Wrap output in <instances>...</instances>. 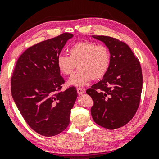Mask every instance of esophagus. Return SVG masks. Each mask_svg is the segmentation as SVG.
<instances>
[{"mask_svg":"<svg viewBox=\"0 0 159 159\" xmlns=\"http://www.w3.org/2000/svg\"><path fill=\"white\" fill-rule=\"evenodd\" d=\"M77 93L79 95H82L84 93V90L82 88H78L77 89Z\"/></svg>","mask_w":159,"mask_h":159,"instance_id":"1","label":"esophagus"}]
</instances>
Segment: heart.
<instances>
[{
  "mask_svg": "<svg viewBox=\"0 0 159 159\" xmlns=\"http://www.w3.org/2000/svg\"><path fill=\"white\" fill-rule=\"evenodd\" d=\"M69 56L59 55L56 59L58 69L63 75H70L78 63V71L68 80L70 85L81 87L92 79L103 77L109 69L111 55L103 45L88 41L77 43L69 50Z\"/></svg>",
  "mask_w": 159,
  "mask_h": 159,
  "instance_id": "1",
  "label": "heart"
}]
</instances>
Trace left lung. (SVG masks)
<instances>
[{
  "mask_svg": "<svg viewBox=\"0 0 159 159\" xmlns=\"http://www.w3.org/2000/svg\"><path fill=\"white\" fill-rule=\"evenodd\" d=\"M109 50V69L101 81L86 93L92 98L91 115L108 129L121 127L135 114L140 104L143 75L139 60L125 43L108 36L93 35Z\"/></svg>",
  "mask_w": 159,
  "mask_h": 159,
  "instance_id": "1",
  "label": "left lung"
}]
</instances>
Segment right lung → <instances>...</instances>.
<instances>
[{"label": "right lung", "instance_id": "1", "mask_svg": "<svg viewBox=\"0 0 159 159\" xmlns=\"http://www.w3.org/2000/svg\"><path fill=\"white\" fill-rule=\"evenodd\" d=\"M72 34L63 33L27 48L17 60L11 84L21 116L37 133L55 136L68 127L77 98L75 87L61 91L64 80L56 59Z\"/></svg>", "mask_w": 159, "mask_h": 159}]
</instances>
